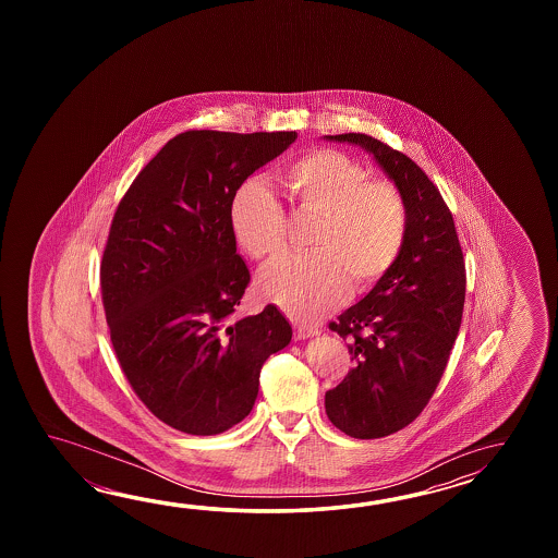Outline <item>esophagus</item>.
Here are the masks:
<instances>
[{
  "instance_id": "esophagus-1",
  "label": "esophagus",
  "mask_w": 558,
  "mask_h": 558,
  "mask_svg": "<svg viewBox=\"0 0 558 558\" xmlns=\"http://www.w3.org/2000/svg\"><path fill=\"white\" fill-rule=\"evenodd\" d=\"M319 332V329H315V327H305V325H295V331H293V335H295V339H308V337H315Z\"/></svg>"
}]
</instances>
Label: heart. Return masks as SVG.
Instances as JSON below:
<instances>
[{"label": "heart", "instance_id": "b5f03b06", "mask_svg": "<svg viewBox=\"0 0 558 558\" xmlns=\"http://www.w3.org/2000/svg\"><path fill=\"white\" fill-rule=\"evenodd\" d=\"M293 209L317 217L311 239L315 255L287 259L263 275L259 293L293 319L315 320L349 293L371 291L399 262L409 215L401 191L349 155L313 149L281 171ZM239 247L262 265L287 250V217L262 181L243 183L229 207Z\"/></svg>", "mask_w": 558, "mask_h": 558}]
</instances>
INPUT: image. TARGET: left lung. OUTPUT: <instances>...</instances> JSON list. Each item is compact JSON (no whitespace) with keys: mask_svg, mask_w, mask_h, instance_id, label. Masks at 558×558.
I'll return each mask as SVG.
<instances>
[{"mask_svg":"<svg viewBox=\"0 0 558 558\" xmlns=\"http://www.w3.org/2000/svg\"><path fill=\"white\" fill-rule=\"evenodd\" d=\"M365 147L407 203L399 262L329 329L351 343V368L325 392L332 425L353 439H380L423 413L451 356L463 319V250L451 209L411 157L365 133L329 135Z\"/></svg>","mask_w":558,"mask_h":558,"instance_id":"left-lung-1","label":"left lung"}]
</instances>
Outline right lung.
Listing matches in <instances>:
<instances>
[{"instance_id":"obj_1","label":"right lung","mask_w":558,"mask_h":558,"mask_svg":"<svg viewBox=\"0 0 558 558\" xmlns=\"http://www.w3.org/2000/svg\"><path fill=\"white\" fill-rule=\"evenodd\" d=\"M295 131L179 133L121 197L99 267L113 351L169 427L219 435L250 415L263 363L291 341L275 305L235 319L251 281L229 223L235 191Z\"/></svg>"}]
</instances>
